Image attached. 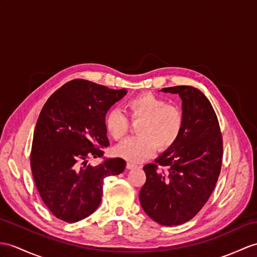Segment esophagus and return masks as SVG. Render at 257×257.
Instances as JSON below:
<instances>
[{
    "mask_svg": "<svg viewBox=\"0 0 257 257\" xmlns=\"http://www.w3.org/2000/svg\"><path fill=\"white\" fill-rule=\"evenodd\" d=\"M136 167H137V166L134 165V164H132V162H127V164H126V168L130 169V170H131V169H135Z\"/></svg>",
    "mask_w": 257,
    "mask_h": 257,
    "instance_id": "34e87169",
    "label": "esophagus"
}]
</instances>
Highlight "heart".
I'll use <instances>...</instances> for the list:
<instances>
[{
    "label": "heart",
    "mask_w": 257,
    "mask_h": 257,
    "mask_svg": "<svg viewBox=\"0 0 257 257\" xmlns=\"http://www.w3.org/2000/svg\"><path fill=\"white\" fill-rule=\"evenodd\" d=\"M125 109L133 120H141L137 126L139 136L130 137L115 147L118 157L130 162L139 164L146 160L157 147L159 150L171 148L182 134V110L154 93L145 92L128 99ZM104 125L116 141L122 140L128 131V120L120 109H112L105 114Z\"/></svg>",
    "instance_id": "1"
}]
</instances>
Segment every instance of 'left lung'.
Returning a JSON list of instances; mask_svg holds the SVG:
<instances>
[{"label":"left lung","mask_w":257,"mask_h":257,"mask_svg":"<svg viewBox=\"0 0 257 257\" xmlns=\"http://www.w3.org/2000/svg\"><path fill=\"white\" fill-rule=\"evenodd\" d=\"M160 91L182 100L184 126L179 141L144 167L146 182L140 192L144 211L162 226H178L195 216L208 201L220 173L222 136L217 115L204 93L192 86ZM157 164L169 168L167 174Z\"/></svg>","instance_id":"8db88e82"}]
</instances>
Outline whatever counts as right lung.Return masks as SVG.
Returning a JSON list of instances; mask_svg holds the SVG:
<instances>
[{"mask_svg": "<svg viewBox=\"0 0 257 257\" xmlns=\"http://www.w3.org/2000/svg\"><path fill=\"white\" fill-rule=\"evenodd\" d=\"M89 80L74 79L48 99L36 124L30 166L43 203L66 222L91 215L101 202L104 178L124 171L122 158L92 166L109 145L104 117L126 95Z\"/></svg>", "mask_w": 257, "mask_h": 257, "instance_id": "right-lung-1", "label": "right lung"}]
</instances>
